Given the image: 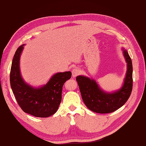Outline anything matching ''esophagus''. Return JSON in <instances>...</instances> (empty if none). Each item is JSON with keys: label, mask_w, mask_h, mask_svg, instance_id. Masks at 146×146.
<instances>
[{"label": "esophagus", "mask_w": 146, "mask_h": 146, "mask_svg": "<svg viewBox=\"0 0 146 146\" xmlns=\"http://www.w3.org/2000/svg\"><path fill=\"white\" fill-rule=\"evenodd\" d=\"M80 73V71L79 70L78 68H75L73 69L72 71V76L73 77H75V76H77L78 75H79Z\"/></svg>", "instance_id": "esophagus-1"}]
</instances>
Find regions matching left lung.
Returning a JSON list of instances; mask_svg holds the SVG:
<instances>
[{
  "instance_id": "obj_1",
  "label": "left lung",
  "mask_w": 146,
  "mask_h": 146,
  "mask_svg": "<svg viewBox=\"0 0 146 146\" xmlns=\"http://www.w3.org/2000/svg\"><path fill=\"white\" fill-rule=\"evenodd\" d=\"M122 49L127 63V71L122 87L118 90L106 92L93 78L84 75L76 77L83 102L93 112L103 114L112 113L122 107L130 97L133 88L132 61L126 49L123 48Z\"/></svg>"
}]
</instances>
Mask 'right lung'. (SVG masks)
<instances>
[{"instance_id": "right-lung-1", "label": "right lung", "mask_w": 146, "mask_h": 146, "mask_svg": "<svg viewBox=\"0 0 146 146\" xmlns=\"http://www.w3.org/2000/svg\"><path fill=\"white\" fill-rule=\"evenodd\" d=\"M24 44L15 53L10 71V84L20 107L24 112L36 117L46 118L56 112L62 99L64 84L71 76V71L56 73L46 84L33 87L22 77L20 58Z\"/></svg>"}]
</instances>
